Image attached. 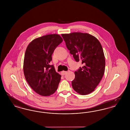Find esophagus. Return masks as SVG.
<instances>
[{
  "label": "esophagus",
  "mask_w": 130,
  "mask_h": 130,
  "mask_svg": "<svg viewBox=\"0 0 130 130\" xmlns=\"http://www.w3.org/2000/svg\"><path fill=\"white\" fill-rule=\"evenodd\" d=\"M67 73V71H63L61 72V74H62V75H65Z\"/></svg>",
  "instance_id": "obj_1"
}]
</instances>
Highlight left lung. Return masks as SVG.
I'll return each instance as SVG.
<instances>
[{"instance_id":"obj_1","label":"left lung","mask_w":130,"mask_h":130,"mask_svg":"<svg viewBox=\"0 0 130 130\" xmlns=\"http://www.w3.org/2000/svg\"><path fill=\"white\" fill-rule=\"evenodd\" d=\"M61 36L75 60L83 64L74 72L75 78L72 82L73 89L81 95L93 92L105 72V56L99 40L90 34L80 32Z\"/></svg>"}]
</instances>
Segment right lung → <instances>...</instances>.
I'll return each instance as SVG.
<instances>
[{
  "instance_id": "add662e5",
  "label": "right lung",
  "mask_w": 130,
  "mask_h": 130,
  "mask_svg": "<svg viewBox=\"0 0 130 130\" xmlns=\"http://www.w3.org/2000/svg\"><path fill=\"white\" fill-rule=\"evenodd\" d=\"M62 41L59 35L50 34L35 38L27 47L23 62L25 79L40 95H52L58 88L61 76L49 63L54 50Z\"/></svg>"
}]
</instances>
